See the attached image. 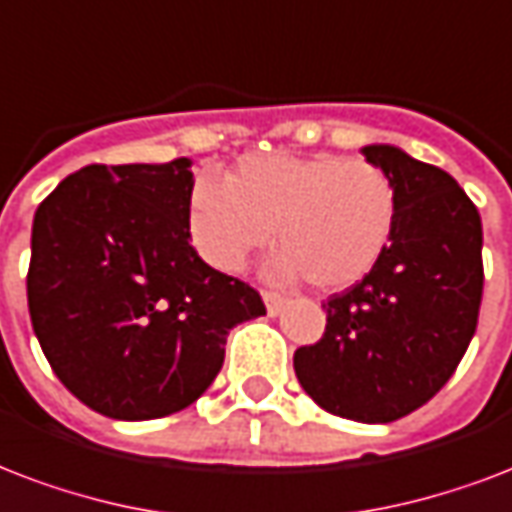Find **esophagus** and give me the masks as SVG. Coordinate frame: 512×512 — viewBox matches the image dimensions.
I'll return each instance as SVG.
<instances>
[{
	"instance_id": "obj_1",
	"label": "esophagus",
	"mask_w": 512,
	"mask_h": 512,
	"mask_svg": "<svg viewBox=\"0 0 512 512\" xmlns=\"http://www.w3.org/2000/svg\"><path fill=\"white\" fill-rule=\"evenodd\" d=\"M263 300H265V308H268V314L276 317L284 306V295L282 292H273V290H263Z\"/></svg>"
}]
</instances>
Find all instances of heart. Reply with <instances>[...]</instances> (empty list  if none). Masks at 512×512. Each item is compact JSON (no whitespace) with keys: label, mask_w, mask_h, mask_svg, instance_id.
<instances>
[{"label":"heart","mask_w":512,"mask_h":512,"mask_svg":"<svg viewBox=\"0 0 512 512\" xmlns=\"http://www.w3.org/2000/svg\"><path fill=\"white\" fill-rule=\"evenodd\" d=\"M397 217L392 179L376 163L330 152L244 155L225 182L198 179L190 239L217 271H239L271 239L284 247L273 271L343 290L368 276L389 247Z\"/></svg>","instance_id":"heart-1"}]
</instances>
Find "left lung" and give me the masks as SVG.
Here are the masks:
<instances>
[{
  "label": "left lung",
  "instance_id": "obj_1",
  "mask_svg": "<svg viewBox=\"0 0 512 512\" xmlns=\"http://www.w3.org/2000/svg\"><path fill=\"white\" fill-rule=\"evenodd\" d=\"M362 155L395 185V230L376 268L322 303L325 333L295 351V376L327 413L386 424L438 395L473 341L483 228L443 169L389 144Z\"/></svg>",
  "mask_w": 512,
  "mask_h": 512
}]
</instances>
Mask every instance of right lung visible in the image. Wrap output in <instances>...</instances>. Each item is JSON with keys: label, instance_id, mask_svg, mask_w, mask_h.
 <instances>
[{"label": "right lung", "instance_id": "add662e5", "mask_svg": "<svg viewBox=\"0 0 512 512\" xmlns=\"http://www.w3.org/2000/svg\"><path fill=\"white\" fill-rule=\"evenodd\" d=\"M190 195L187 158L91 163L34 214L31 327L58 381L101 416L187 408L220 373L230 327L265 314L252 284L198 257Z\"/></svg>", "mask_w": 512, "mask_h": 512}]
</instances>
